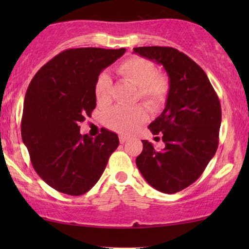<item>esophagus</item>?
<instances>
[{"label":"esophagus","instance_id":"34e87169","mask_svg":"<svg viewBox=\"0 0 249 249\" xmlns=\"http://www.w3.org/2000/svg\"><path fill=\"white\" fill-rule=\"evenodd\" d=\"M119 141H120L121 144H124V142L128 141V138L124 137V136H120V137H119Z\"/></svg>","mask_w":249,"mask_h":249}]
</instances>
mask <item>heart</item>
<instances>
[{
    "label": "heart",
    "mask_w": 249,
    "mask_h": 249,
    "mask_svg": "<svg viewBox=\"0 0 249 249\" xmlns=\"http://www.w3.org/2000/svg\"><path fill=\"white\" fill-rule=\"evenodd\" d=\"M117 73L137 86V98L152 110H159L168 98L169 78L159 72L153 61L142 56H130L117 67ZM94 95L98 105L104 107L111 102V79L107 73L98 74L94 85ZM147 118L144 107H112L104 115L107 128L122 135H130Z\"/></svg>",
    "instance_id": "b5f03b06"
}]
</instances>
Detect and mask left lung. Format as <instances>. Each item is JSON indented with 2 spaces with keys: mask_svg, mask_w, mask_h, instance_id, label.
Returning a JSON list of instances; mask_svg holds the SVG:
<instances>
[{
  "mask_svg": "<svg viewBox=\"0 0 249 249\" xmlns=\"http://www.w3.org/2000/svg\"><path fill=\"white\" fill-rule=\"evenodd\" d=\"M134 52L162 64L170 83L165 108L148 127L165 147L156 151L148 141H142L136 164L153 188L178 193L202 176L215 154L220 100L204 70L185 53L168 46L135 47Z\"/></svg>",
  "mask_w": 249,
  "mask_h": 249,
  "instance_id": "obj_1",
  "label": "left lung"
}]
</instances>
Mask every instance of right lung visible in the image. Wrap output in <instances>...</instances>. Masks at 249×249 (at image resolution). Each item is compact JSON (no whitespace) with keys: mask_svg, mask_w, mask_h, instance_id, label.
<instances>
[{"mask_svg":"<svg viewBox=\"0 0 249 249\" xmlns=\"http://www.w3.org/2000/svg\"><path fill=\"white\" fill-rule=\"evenodd\" d=\"M125 49L80 47L63 51L40 68L23 102L21 137L40 178L71 196L87 193L103 175L119 146L118 135L101 129L80 134V122L96 107L94 85L101 71Z\"/></svg>","mask_w":249,"mask_h":249,"instance_id":"add662e5","label":"right lung"}]
</instances>
